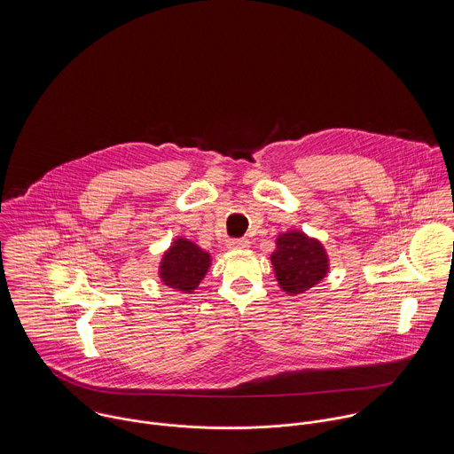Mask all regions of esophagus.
Masks as SVG:
<instances>
[{
    "label": "esophagus",
    "mask_w": 454,
    "mask_h": 454,
    "mask_svg": "<svg viewBox=\"0 0 454 454\" xmlns=\"http://www.w3.org/2000/svg\"><path fill=\"white\" fill-rule=\"evenodd\" d=\"M227 248L229 250H247L250 248V241L247 238H241V239H231L227 243Z\"/></svg>",
    "instance_id": "34e87169"
}]
</instances>
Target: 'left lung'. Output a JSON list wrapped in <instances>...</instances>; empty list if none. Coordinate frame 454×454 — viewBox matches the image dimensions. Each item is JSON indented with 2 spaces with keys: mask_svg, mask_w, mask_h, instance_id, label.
I'll return each instance as SVG.
<instances>
[{
  "mask_svg": "<svg viewBox=\"0 0 454 454\" xmlns=\"http://www.w3.org/2000/svg\"><path fill=\"white\" fill-rule=\"evenodd\" d=\"M270 262L279 288L288 295L311 290L330 270V259L322 241L302 231L281 232L276 238Z\"/></svg>",
  "mask_w": 454,
  "mask_h": 454,
  "instance_id": "1",
  "label": "left lung"
}]
</instances>
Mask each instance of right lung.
<instances>
[{"label": "right lung", "mask_w": 454, "mask_h": 454, "mask_svg": "<svg viewBox=\"0 0 454 454\" xmlns=\"http://www.w3.org/2000/svg\"><path fill=\"white\" fill-rule=\"evenodd\" d=\"M209 265V252L180 236L173 239L171 247L162 254V259L159 262V278L162 285L173 288L175 292L192 294L204 279Z\"/></svg>", "instance_id": "obj_1"}]
</instances>
